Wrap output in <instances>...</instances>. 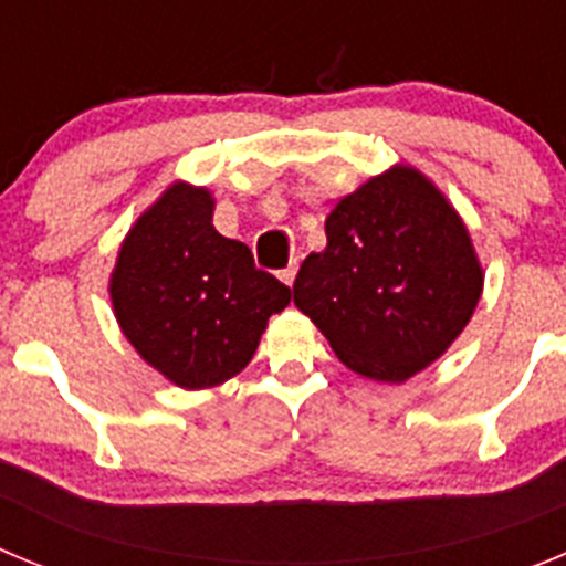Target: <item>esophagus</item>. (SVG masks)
<instances>
[{"instance_id": "34e87169", "label": "esophagus", "mask_w": 566, "mask_h": 566, "mask_svg": "<svg viewBox=\"0 0 566 566\" xmlns=\"http://www.w3.org/2000/svg\"><path fill=\"white\" fill-rule=\"evenodd\" d=\"M295 273H298V262H290L284 271H279V279H282L284 284H293L295 282Z\"/></svg>"}]
</instances>
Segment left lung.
Wrapping results in <instances>:
<instances>
[{
  "instance_id": "obj_1",
  "label": "left lung",
  "mask_w": 566,
  "mask_h": 566,
  "mask_svg": "<svg viewBox=\"0 0 566 566\" xmlns=\"http://www.w3.org/2000/svg\"><path fill=\"white\" fill-rule=\"evenodd\" d=\"M327 248L293 284L340 364L403 384L440 358L482 295L471 237L420 171L395 166L344 197L327 217Z\"/></svg>"
}]
</instances>
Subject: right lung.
I'll list each match as a JSON object with an SVG mask.
<instances>
[{
	"instance_id": "add662e5",
	"label": "right lung",
	"mask_w": 566,
	"mask_h": 566,
	"mask_svg": "<svg viewBox=\"0 0 566 566\" xmlns=\"http://www.w3.org/2000/svg\"><path fill=\"white\" fill-rule=\"evenodd\" d=\"M206 188L171 186L124 239L112 307L146 364L182 389H208L251 364L290 287L259 271L245 242L211 226Z\"/></svg>"
}]
</instances>
